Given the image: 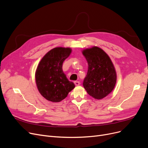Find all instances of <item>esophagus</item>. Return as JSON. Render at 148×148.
I'll return each instance as SVG.
<instances>
[{"mask_svg": "<svg viewBox=\"0 0 148 148\" xmlns=\"http://www.w3.org/2000/svg\"><path fill=\"white\" fill-rule=\"evenodd\" d=\"M74 83L75 86H79V85H80V82H78V81H75Z\"/></svg>", "mask_w": 148, "mask_h": 148, "instance_id": "1", "label": "esophagus"}]
</instances>
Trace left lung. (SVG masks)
<instances>
[{
	"instance_id": "8db88e82",
	"label": "left lung",
	"mask_w": 148,
	"mask_h": 148,
	"mask_svg": "<svg viewBox=\"0 0 148 148\" xmlns=\"http://www.w3.org/2000/svg\"><path fill=\"white\" fill-rule=\"evenodd\" d=\"M88 64V70L83 81L88 94L96 99L107 97L114 89L117 75L108 54L101 48L94 46L82 51Z\"/></svg>"
}]
</instances>
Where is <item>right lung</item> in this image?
<instances>
[{"instance_id":"obj_1","label":"right lung","mask_w":148,"mask_h":148,"mask_svg":"<svg viewBox=\"0 0 148 148\" xmlns=\"http://www.w3.org/2000/svg\"><path fill=\"white\" fill-rule=\"evenodd\" d=\"M72 50L56 47L47 53L39 63L35 72V82L39 92L47 100L58 103L65 99L74 88L62 70L64 61Z\"/></svg>"}]
</instances>
